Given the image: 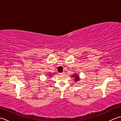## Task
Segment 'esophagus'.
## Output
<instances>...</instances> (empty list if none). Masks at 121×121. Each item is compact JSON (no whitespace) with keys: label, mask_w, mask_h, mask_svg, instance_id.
I'll return each mask as SVG.
<instances>
[{"label":"esophagus","mask_w":121,"mask_h":121,"mask_svg":"<svg viewBox=\"0 0 121 121\" xmlns=\"http://www.w3.org/2000/svg\"><path fill=\"white\" fill-rule=\"evenodd\" d=\"M65 74V72H62V73H60V75H63V74Z\"/></svg>","instance_id":"1"}]
</instances>
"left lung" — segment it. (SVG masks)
<instances>
[{
  "mask_svg": "<svg viewBox=\"0 0 121 121\" xmlns=\"http://www.w3.org/2000/svg\"><path fill=\"white\" fill-rule=\"evenodd\" d=\"M73 76L74 77V78H75V81H78L79 80V78H78V76L77 75H73Z\"/></svg>",
  "mask_w": 121,
  "mask_h": 121,
  "instance_id": "1",
  "label": "left lung"
}]
</instances>
